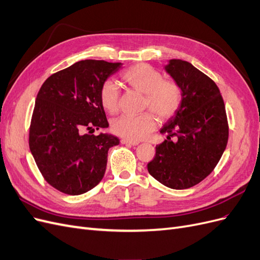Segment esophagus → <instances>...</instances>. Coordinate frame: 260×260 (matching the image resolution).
<instances>
[{
    "label": "esophagus",
    "instance_id": "obj_1",
    "mask_svg": "<svg viewBox=\"0 0 260 260\" xmlns=\"http://www.w3.org/2000/svg\"><path fill=\"white\" fill-rule=\"evenodd\" d=\"M121 143L122 144H127V145H138L140 142H138V141H132V140H128V139H122L121 140Z\"/></svg>",
    "mask_w": 260,
    "mask_h": 260
}]
</instances>
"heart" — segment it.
Wrapping results in <instances>:
<instances>
[{
    "instance_id": "1",
    "label": "heart",
    "mask_w": 260,
    "mask_h": 260,
    "mask_svg": "<svg viewBox=\"0 0 260 260\" xmlns=\"http://www.w3.org/2000/svg\"><path fill=\"white\" fill-rule=\"evenodd\" d=\"M122 80L130 88L144 93V107L151 111L160 120H167L174 116L182 102V91L179 84L172 80H165L162 74L148 64H137L128 68L121 75ZM102 106L109 113H116L119 108V86L108 79L100 88ZM155 128V118L151 113L139 116L122 115L112 121L115 135L128 140H141Z\"/></svg>"
}]
</instances>
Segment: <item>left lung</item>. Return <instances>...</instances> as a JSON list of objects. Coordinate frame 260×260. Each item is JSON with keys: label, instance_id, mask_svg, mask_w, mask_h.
<instances>
[{"label": "left lung", "instance_id": "1", "mask_svg": "<svg viewBox=\"0 0 260 260\" xmlns=\"http://www.w3.org/2000/svg\"><path fill=\"white\" fill-rule=\"evenodd\" d=\"M164 69L179 84L182 102L160 129L167 140L156 145L147 170L161 184L184 190L214 170L226 147L229 128L222 96L209 77L182 59H169ZM172 136L177 137L175 143Z\"/></svg>", "mask_w": 260, "mask_h": 260}]
</instances>
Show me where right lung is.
I'll return each instance as SVG.
<instances>
[{"instance_id":"right-lung-1","label":"right lung","mask_w":260,"mask_h":260,"mask_svg":"<svg viewBox=\"0 0 260 260\" xmlns=\"http://www.w3.org/2000/svg\"><path fill=\"white\" fill-rule=\"evenodd\" d=\"M121 67V62L77 61L49 77L38 93L30 151L44 179L62 193L83 194L105 175L108 149L119 144V139L92 133L109 125L100 88Z\"/></svg>"}]
</instances>
